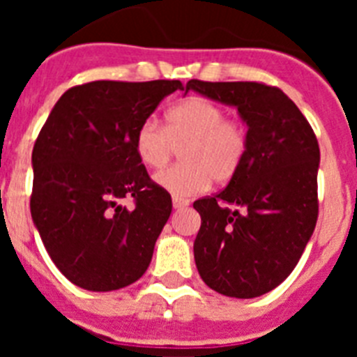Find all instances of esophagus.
<instances>
[{
    "mask_svg": "<svg viewBox=\"0 0 357 357\" xmlns=\"http://www.w3.org/2000/svg\"><path fill=\"white\" fill-rule=\"evenodd\" d=\"M189 206V200L185 198H178V197H173V209H184V207Z\"/></svg>",
    "mask_w": 357,
    "mask_h": 357,
    "instance_id": "34e87169",
    "label": "esophagus"
}]
</instances>
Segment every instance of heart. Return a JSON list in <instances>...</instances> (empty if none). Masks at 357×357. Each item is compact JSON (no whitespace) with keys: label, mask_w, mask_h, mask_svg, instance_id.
I'll use <instances>...</instances> for the list:
<instances>
[{"label":"heart","mask_w":357,"mask_h":357,"mask_svg":"<svg viewBox=\"0 0 357 357\" xmlns=\"http://www.w3.org/2000/svg\"><path fill=\"white\" fill-rule=\"evenodd\" d=\"M135 153L151 172H160L181 148L182 162L162 172L157 184L175 197H191L209 185L232 181L248 151V132L239 119L227 118L222 105L200 96L176 103L166 127L146 119L134 135Z\"/></svg>","instance_id":"b5f03b06"}]
</instances>
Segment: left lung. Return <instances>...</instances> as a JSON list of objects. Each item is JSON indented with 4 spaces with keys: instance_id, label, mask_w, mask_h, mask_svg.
I'll return each instance as SVG.
<instances>
[{
    "instance_id": "8db88e82",
    "label": "left lung",
    "mask_w": 357,
    "mask_h": 357,
    "mask_svg": "<svg viewBox=\"0 0 357 357\" xmlns=\"http://www.w3.org/2000/svg\"><path fill=\"white\" fill-rule=\"evenodd\" d=\"M188 91L234 105L248 127L241 169L223 191L193 204L202 218L193 245L198 273L222 295H264L293 272L317 225V135L273 85L189 80Z\"/></svg>"
}]
</instances>
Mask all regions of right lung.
<instances>
[{"mask_svg": "<svg viewBox=\"0 0 357 357\" xmlns=\"http://www.w3.org/2000/svg\"><path fill=\"white\" fill-rule=\"evenodd\" d=\"M178 80H96L55 103L33 144L30 211L55 266L89 291L146 272L172 197L151 181L134 135ZM123 197L135 206H123Z\"/></svg>", "mask_w": 357, "mask_h": 357, "instance_id": "obj_1", "label": "right lung"}]
</instances>
